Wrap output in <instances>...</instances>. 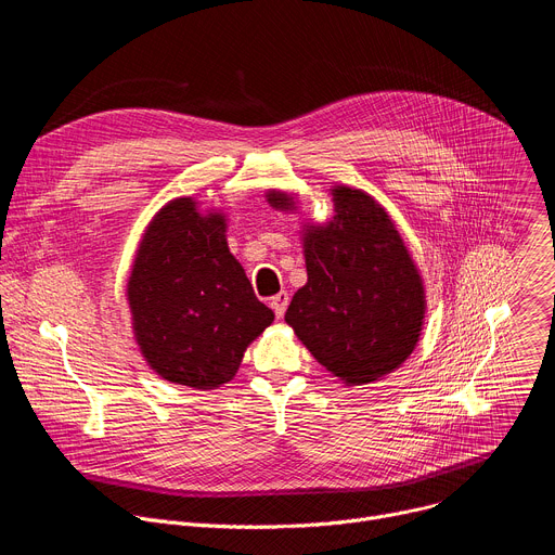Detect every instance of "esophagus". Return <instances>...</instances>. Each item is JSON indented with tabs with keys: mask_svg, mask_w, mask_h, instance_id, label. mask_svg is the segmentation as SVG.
<instances>
[{
	"mask_svg": "<svg viewBox=\"0 0 555 555\" xmlns=\"http://www.w3.org/2000/svg\"><path fill=\"white\" fill-rule=\"evenodd\" d=\"M287 305H289V294H287V292H279L276 296H272V298H270V307L274 309L276 319H281V315L285 313Z\"/></svg>",
	"mask_w": 555,
	"mask_h": 555,
	"instance_id": "1",
	"label": "esophagus"
}]
</instances>
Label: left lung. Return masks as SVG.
Returning a JSON list of instances; mask_svg holds the SVG:
<instances>
[{
    "mask_svg": "<svg viewBox=\"0 0 555 555\" xmlns=\"http://www.w3.org/2000/svg\"><path fill=\"white\" fill-rule=\"evenodd\" d=\"M334 219L307 225V283L285 321L327 371L347 384H369L398 369L415 349L426 296L420 272L384 208L349 186L332 189ZM276 208H294L270 191Z\"/></svg>",
    "mask_w": 555,
    "mask_h": 555,
    "instance_id": "1",
    "label": "left lung"
}]
</instances>
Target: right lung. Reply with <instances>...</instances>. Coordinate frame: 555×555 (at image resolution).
<instances>
[{
    "mask_svg": "<svg viewBox=\"0 0 555 555\" xmlns=\"http://www.w3.org/2000/svg\"><path fill=\"white\" fill-rule=\"evenodd\" d=\"M127 298L151 369L169 382L215 388L274 321L225 242V219L191 197L169 202L142 234Z\"/></svg>",
    "mask_w": 555,
    "mask_h": 555,
    "instance_id": "right-lung-1",
    "label": "right lung"
}]
</instances>
